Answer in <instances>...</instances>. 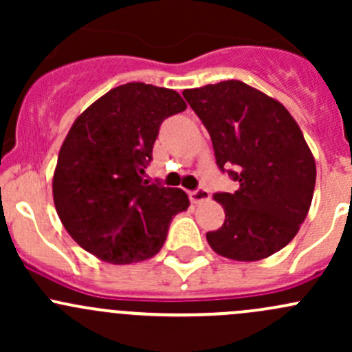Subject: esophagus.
Returning <instances> with one entry per match:
<instances>
[{
  "label": "esophagus",
  "instance_id": "esophagus-1",
  "mask_svg": "<svg viewBox=\"0 0 352 352\" xmlns=\"http://www.w3.org/2000/svg\"><path fill=\"white\" fill-rule=\"evenodd\" d=\"M189 197H190V202L199 204V202L209 201V199H211V194H209V190L206 189H197V190H192V192L189 194Z\"/></svg>",
  "mask_w": 352,
  "mask_h": 352
}]
</instances>
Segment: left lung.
Wrapping results in <instances>:
<instances>
[{
  "label": "left lung",
  "mask_w": 352,
  "mask_h": 352,
  "mask_svg": "<svg viewBox=\"0 0 352 352\" xmlns=\"http://www.w3.org/2000/svg\"><path fill=\"white\" fill-rule=\"evenodd\" d=\"M182 95L208 129L216 163L240 184L218 192L221 228L206 233L216 254L254 262L286 247L314 197L315 158L281 102L239 80L219 81Z\"/></svg>",
  "instance_id": "8db88e82"
}]
</instances>
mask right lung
Instances as JSON below:
<instances>
[{
    "instance_id": "add662e5",
    "label": "right lung",
    "mask_w": 352,
    "mask_h": 352,
    "mask_svg": "<svg viewBox=\"0 0 352 352\" xmlns=\"http://www.w3.org/2000/svg\"><path fill=\"white\" fill-rule=\"evenodd\" d=\"M186 109L175 90L134 81L112 88L76 117L59 150L52 196L81 248L119 265L162 250L170 221L189 208V197L143 175L160 124Z\"/></svg>"
}]
</instances>
